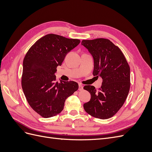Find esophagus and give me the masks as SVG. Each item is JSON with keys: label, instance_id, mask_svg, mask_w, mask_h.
Masks as SVG:
<instances>
[{"label": "esophagus", "instance_id": "obj_1", "mask_svg": "<svg viewBox=\"0 0 152 152\" xmlns=\"http://www.w3.org/2000/svg\"><path fill=\"white\" fill-rule=\"evenodd\" d=\"M79 91H82L83 90V86H82V84H79Z\"/></svg>", "mask_w": 152, "mask_h": 152}]
</instances>
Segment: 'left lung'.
<instances>
[{
  "label": "left lung",
  "instance_id": "1",
  "mask_svg": "<svg viewBox=\"0 0 152 152\" xmlns=\"http://www.w3.org/2000/svg\"><path fill=\"white\" fill-rule=\"evenodd\" d=\"M82 45L93 57V75L103 79L98 89L93 86L84 87L91 96L84 108L95 118H109L121 109L129 92V65L122 50L108 39L83 40Z\"/></svg>",
  "mask_w": 152,
  "mask_h": 152
}]
</instances>
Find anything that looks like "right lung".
Listing matches in <instances>:
<instances>
[{
    "instance_id": "right-lung-1",
    "label": "right lung",
    "mask_w": 152,
    "mask_h": 152,
    "mask_svg": "<svg viewBox=\"0 0 152 152\" xmlns=\"http://www.w3.org/2000/svg\"><path fill=\"white\" fill-rule=\"evenodd\" d=\"M79 39L50 34L39 39L26 53L23 63L21 86L31 108L44 118L59 114L66 98L79 89L74 81H56L55 73Z\"/></svg>"
}]
</instances>
